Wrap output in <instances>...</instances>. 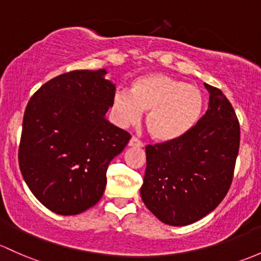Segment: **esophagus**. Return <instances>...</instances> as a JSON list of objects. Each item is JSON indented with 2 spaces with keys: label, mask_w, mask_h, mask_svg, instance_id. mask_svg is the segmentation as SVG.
<instances>
[{
  "label": "esophagus",
  "mask_w": 261,
  "mask_h": 261,
  "mask_svg": "<svg viewBox=\"0 0 261 261\" xmlns=\"http://www.w3.org/2000/svg\"><path fill=\"white\" fill-rule=\"evenodd\" d=\"M142 141H140L138 138H135V136H133V138L130 139V141H128V146L131 147H142Z\"/></svg>",
  "instance_id": "esophagus-1"
}]
</instances>
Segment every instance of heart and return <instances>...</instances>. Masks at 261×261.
Masks as SVG:
<instances>
[{
  "label": "heart",
  "mask_w": 261,
  "mask_h": 261,
  "mask_svg": "<svg viewBox=\"0 0 261 261\" xmlns=\"http://www.w3.org/2000/svg\"><path fill=\"white\" fill-rule=\"evenodd\" d=\"M205 109L204 92L194 85L164 73L140 76L131 84L130 94L117 91L112 100L116 120L135 123L141 112H149L146 127L158 141L182 139L196 127Z\"/></svg>",
  "instance_id": "1"
}]
</instances>
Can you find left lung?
Segmentation results:
<instances>
[{
    "label": "left lung",
    "mask_w": 261,
    "mask_h": 261,
    "mask_svg": "<svg viewBox=\"0 0 261 261\" xmlns=\"http://www.w3.org/2000/svg\"><path fill=\"white\" fill-rule=\"evenodd\" d=\"M205 87L209 109L196 127L176 141L146 146L141 199L159 220L172 226L195 223L215 209L234 176L239 120L221 90Z\"/></svg>",
    "instance_id": "8db88e82"
}]
</instances>
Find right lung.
Wrapping results in <instances>:
<instances>
[{
    "mask_svg": "<svg viewBox=\"0 0 261 261\" xmlns=\"http://www.w3.org/2000/svg\"><path fill=\"white\" fill-rule=\"evenodd\" d=\"M103 68L76 70L43 84L23 115L18 164L36 199L60 215L97 204L110 161L130 141L105 119L115 85Z\"/></svg>",
    "mask_w": 261,
    "mask_h": 261,
    "instance_id": "right-lung-1",
    "label": "right lung"
}]
</instances>
